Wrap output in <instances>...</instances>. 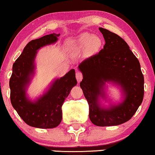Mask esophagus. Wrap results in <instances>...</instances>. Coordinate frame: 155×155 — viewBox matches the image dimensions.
<instances>
[{
  "label": "esophagus",
  "mask_w": 155,
  "mask_h": 155,
  "mask_svg": "<svg viewBox=\"0 0 155 155\" xmlns=\"http://www.w3.org/2000/svg\"><path fill=\"white\" fill-rule=\"evenodd\" d=\"M76 79H77L78 82H80L81 81V79H82L83 76H82V74L80 72V71H77L76 74Z\"/></svg>",
  "instance_id": "obj_1"
}]
</instances>
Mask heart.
<instances>
[{"mask_svg": "<svg viewBox=\"0 0 155 155\" xmlns=\"http://www.w3.org/2000/svg\"><path fill=\"white\" fill-rule=\"evenodd\" d=\"M92 41V43L95 46H98L100 45V39L98 37L93 36L92 35H82L77 39L76 40L70 41L69 45L71 48H84L90 42Z\"/></svg>", "mask_w": 155, "mask_h": 155, "instance_id": "1", "label": "heart"}]
</instances>
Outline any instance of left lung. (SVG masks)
Listing matches in <instances>:
<instances>
[{
    "instance_id": "1",
    "label": "left lung",
    "mask_w": 155,
    "mask_h": 155,
    "mask_svg": "<svg viewBox=\"0 0 155 155\" xmlns=\"http://www.w3.org/2000/svg\"><path fill=\"white\" fill-rule=\"evenodd\" d=\"M105 40L99 53L84 59L79 65L83 79L80 82L89 104V118L98 127L117 126L128 121L141 104L144 94V78L138 59L123 39L107 29L99 28ZM107 84L120 87L122 101L101 104L106 101Z\"/></svg>"
}]
</instances>
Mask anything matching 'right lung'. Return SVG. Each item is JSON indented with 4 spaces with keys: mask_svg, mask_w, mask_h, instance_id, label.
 I'll return each mask as SVG.
<instances>
[{
    "mask_svg": "<svg viewBox=\"0 0 155 155\" xmlns=\"http://www.w3.org/2000/svg\"><path fill=\"white\" fill-rule=\"evenodd\" d=\"M59 34L45 35L30 41L12 66L9 80L10 99L12 107L25 124L41 129L55 128L62 118V106L73 87L76 85L75 70L55 79L42 96L35 101L27 96V88L35 74L37 51L58 40Z\"/></svg>",
    "mask_w": 155,
    "mask_h": 155,
    "instance_id": "obj_1",
    "label": "right lung"
}]
</instances>
